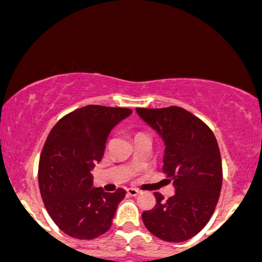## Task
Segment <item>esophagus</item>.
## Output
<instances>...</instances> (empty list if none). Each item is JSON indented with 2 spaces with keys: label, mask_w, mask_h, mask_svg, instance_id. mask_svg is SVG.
<instances>
[{
  "label": "esophagus",
  "mask_w": 262,
  "mask_h": 262,
  "mask_svg": "<svg viewBox=\"0 0 262 262\" xmlns=\"http://www.w3.org/2000/svg\"><path fill=\"white\" fill-rule=\"evenodd\" d=\"M126 191H127L128 196H136V195H139V192H140L136 187H128Z\"/></svg>",
  "instance_id": "34e87169"
}]
</instances>
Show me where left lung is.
<instances>
[{
  "label": "left lung",
  "instance_id": "left-lung-1",
  "mask_svg": "<svg viewBox=\"0 0 262 262\" xmlns=\"http://www.w3.org/2000/svg\"><path fill=\"white\" fill-rule=\"evenodd\" d=\"M165 143L162 171L172 180L175 195L143 211L146 229L168 243H182L201 231L215 211L222 186L220 148L211 128L179 106L136 108Z\"/></svg>",
  "mask_w": 262,
  "mask_h": 262
}]
</instances>
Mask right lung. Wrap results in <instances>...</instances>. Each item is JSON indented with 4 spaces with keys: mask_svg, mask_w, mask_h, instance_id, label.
Masks as SVG:
<instances>
[{
    "mask_svg": "<svg viewBox=\"0 0 262 262\" xmlns=\"http://www.w3.org/2000/svg\"><path fill=\"white\" fill-rule=\"evenodd\" d=\"M130 108L89 105L70 112L47 136L38 164V185L45 207L64 233L92 240L111 227L126 191L92 187L91 170L101 161L112 128Z\"/></svg>",
    "mask_w": 262,
    "mask_h": 262,
    "instance_id": "obj_1",
    "label": "right lung"
}]
</instances>
